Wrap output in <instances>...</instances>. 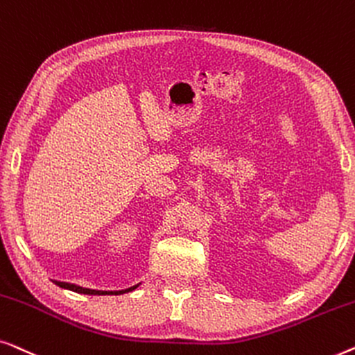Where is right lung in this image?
<instances>
[{
	"instance_id": "right-lung-1",
	"label": "right lung",
	"mask_w": 355,
	"mask_h": 355,
	"mask_svg": "<svg viewBox=\"0 0 355 355\" xmlns=\"http://www.w3.org/2000/svg\"><path fill=\"white\" fill-rule=\"evenodd\" d=\"M58 284V286H61L64 289H71V291H76L80 294H93V296H103V294H123V293H128V291H133V289L138 288V284H135V286L128 288V289H122V291H98V289H88V288H82V286H77V284H72V283H66V282H54Z\"/></svg>"
}]
</instances>
